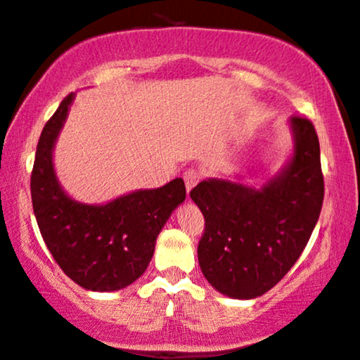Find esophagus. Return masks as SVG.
Returning a JSON list of instances; mask_svg holds the SVG:
<instances>
[{"mask_svg":"<svg viewBox=\"0 0 360 360\" xmlns=\"http://www.w3.org/2000/svg\"><path fill=\"white\" fill-rule=\"evenodd\" d=\"M184 183H186V189H188V193L191 191V189L194 188L199 183V179H201V174L196 171V169H188V171L184 172Z\"/></svg>","mask_w":360,"mask_h":360,"instance_id":"esophagus-1","label":"esophagus"}]
</instances>
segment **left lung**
Wrapping results in <instances>:
<instances>
[{"instance_id": "left-lung-1", "label": "left lung", "mask_w": 360, "mask_h": 360, "mask_svg": "<svg viewBox=\"0 0 360 360\" xmlns=\"http://www.w3.org/2000/svg\"><path fill=\"white\" fill-rule=\"evenodd\" d=\"M295 149L288 166L262 189L207 179L191 189L205 216L198 245L202 275L223 295L257 298L295 265L323 202L320 146L307 117L290 119Z\"/></svg>"}]
</instances>
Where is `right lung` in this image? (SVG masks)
Wrapping results in <instances>:
<instances>
[{
    "label": "right lung",
    "mask_w": 360,
    "mask_h": 360,
    "mask_svg": "<svg viewBox=\"0 0 360 360\" xmlns=\"http://www.w3.org/2000/svg\"><path fill=\"white\" fill-rule=\"evenodd\" d=\"M68 94L43 127L32 171V202L38 228L65 275L94 292L125 288L146 271L155 238L186 199L181 177L158 189H141L107 205H82L56 181L51 150L67 119Z\"/></svg>",
    "instance_id": "right-lung-1"
}]
</instances>
